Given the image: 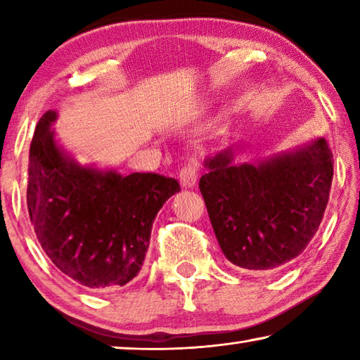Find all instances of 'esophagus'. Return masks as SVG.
I'll return each instance as SVG.
<instances>
[{
    "instance_id": "34e87169",
    "label": "esophagus",
    "mask_w": 360,
    "mask_h": 360,
    "mask_svg": "<svg viewBox=\"0 0 360 360\" xmlns=\"http://www.w3.org/2000/svg\"><path fill=\"white\" fill-rule=\"evenodd\" d=\"M197 178H198L197 163H193V162L186 163V165L181 168L179 181L184 187H193L195 182H197Z\"/></svg>"
}]
</instances>
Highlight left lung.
Instances as JSON below:
<instances>
[{
	"instance_id": "1",
	"label": "left lung",
	"mask_w": 360,
	"mask_h": 360,
	"mask_svg": "<svg viewBox=\"0 0 360 360\" xmlns=\"http://www.w3.org/2000/svg\"><path fill=\"white\" fill-rule=\"evenodd\" d=\"M231 148L205 160L200 179L222 252L246 270H273L300 255L318 231L333 178L324 138L257 163L233 165Z\"/></svg>"
}]
</instances>
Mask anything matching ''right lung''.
I'll list each match as a JSON object with an SVG mask.
<instances>
[{"label":"right lung","instance_id":"1","mask_svg":"<svg viewBox=\"0 0 360 360\" xmlns=\"http://www.w3.org/2000/svg\"><path fill=\"white\" fill-rule=\"evenodd\" d=\"M56 111L30 146L27 206L42 251L57 270L89 289L125 285L141 270L163 203L181 191L155 173L124 176L81 167L56 141Z\"/></svg>","mask_w":360,"mask_h":360}]
</instances>
